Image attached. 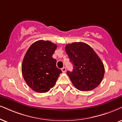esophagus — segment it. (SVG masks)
Masks as SVG:
<instances>
[{
    "instance_id": "esophagus-1",
    "label": "esophagus",
    "mask_w": 122,
    "mask_h": 122,
    "mask_svg": "<svg viewBox=\"0 0 122 122\" xmlns=\"http://www.w3.org/2000/svg\"><path fill=\"white\" fill-rule=\"evenodd\" d=\"M61 70H62V72H66V67H62V68L61 69Z\"/></svg>"
}]
</instances>
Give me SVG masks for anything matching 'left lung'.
Here are the masks:
<instances>
[{"mask_svg":"<svg viewBox=\"0 0 122 122\" xmlns=\"http://www.w3.org/2000/svg\"><path fill=\"white\" fill-rule=\"evenodd\" d=\"M65 51L73 65L67 75L74 87L81 91H89L100 84L104 78V65L93 48L86 43L74 42L66 45Z\"/></svg>","mask_w":122,"mask_h":122,"instance_id":"1","label":"left lung"}]
</instances>
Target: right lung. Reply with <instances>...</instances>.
I'll list each match as a JSON object with an SVG mask.
<instances>
[{"label": "right lung", "mask_w": 122, "mask_h": 122, "mask_svg": "<svg viewBox=\"0 0 122 122\" xmlns=\"http://www.w3.org/2000/svg\"><path fill=\"white\" fill-rule=\"evenodd\" d=\"M57 45L48 41H40L32 44L25 55L22 73L25 81L38 93H46L54 87L62 72L56 66L52 55Z\"/></svg>", "instance_id": "right-lung-1"}]
</instances>
